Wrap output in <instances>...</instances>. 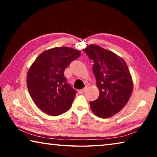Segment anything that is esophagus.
<instances>
[{
  "mask_svg": "<svg viewBox=\"0 0 157 157\" xmlns=\"http://www.w3.org/2000/svg\"><path fill=\"white\" fill-rule=\"evenodd\" d=\"M86 87H85V88L79 90V94H83V93H84L85 91H86Z\"/></svg>",
  "mask_w": 157,
  "mask_h": 157,
  "instance_id": "obj_1",
  "label": "esophagus"
}]
</instances>
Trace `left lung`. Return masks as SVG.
<instances>
[{
  "instance_id": "obj_1",
  "label": "left lung",
  "mask_w": 157,
  "mask_h": 157,
  "mask_svg": "<svg viewBox=\"0 0 157 157\" xmlns=\"http://www.w3.org/2000/svg\"><path fill=\"white\" fill-rule=\"evenodd\" d=\"M83 50L94 61L93 72L100 91L90 107L100 118H109L119 112L131 96L133 82L128 67L121 57L97 45L91 44Z\"/></svg>"
}]
</instances>
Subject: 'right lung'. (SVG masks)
Instances as JSON below:
<instances>
[{"label": "right lung", "instance_id": "1", "mask_svg": "<svg viewBox=\"0 0 157 157\" xmlns=\"http://www.w3.org/2000/svg\"><path fill=\"white\" fill-rule=\"evenodd\" d=\"M80 51L68 47H58L40 54L30 66L27 86L31 98L41 110L51 116L68 111L76 90L68 84L64 71Z\"/></svg>", "mask_w": 157, "mask_h": 157}]
</instances>
